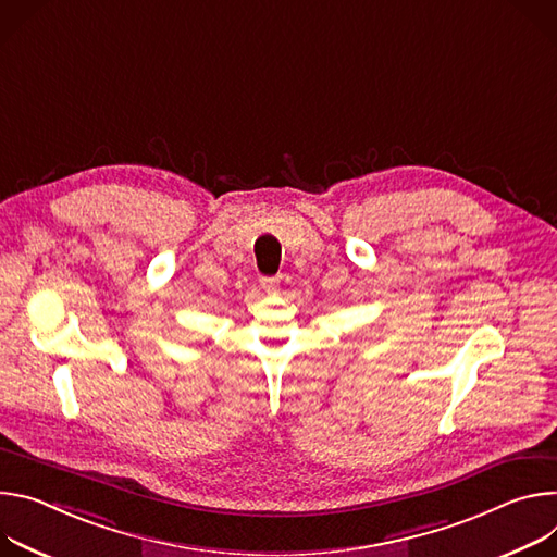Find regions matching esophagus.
I'll list each match as a JSON object with an SVG mask.
<instances>
[{
    "instance_id": "esophagus-1",
    "label": "esophagus",
    "mask_w": 557,
    "mask_h": 557,
    "mask_svg": "<svg viewBox=\"0 0 557 557\" xmlns=\"http://www.w3.org/2000/svg\"><path fill=\"white\" fill-rule=\"evenodd\" d=\"M278 283H281V281H278L276 276H263V278H261V287H263L265 292H274V289L278 287Z\"/></svg>"
}]
</instances>
